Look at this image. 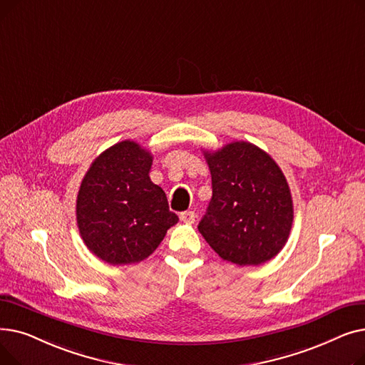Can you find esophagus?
I'll return each instance as SVG.
<instances>
[{
  "instance_id": "1",
  "label": "esophagus",
  "mask_w": 365,
  "mask_h": 365,
  "mask_svg": "<svg viewBox=\"0 0 365 365\" xmlns=\"http://www.w3.org/2000/svg\"><path fill=\"white\" fill-rule=\"evenodd\" d=\"M180 220L185 223H194L195 222V213L194 212H183L180 213Z\"/></svg>"
}]
</instances>
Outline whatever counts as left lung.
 Here are the masks:
<instances>
[{
	"label": "left lung",
	"mask_w": 365,
	"mask_h": 365,
	"mask_svg": "<svg viewBox=\"0 0 365 365\" xmlns=\"http://www.w3.org/2000/svg\"><path fill=\"white\" fill-rule=\"evenodd\" d=\"M213 197L198 225L208 245L226 262L257 266L289 240L293 200L278 164L248 142L204 150Z\"/></svg>",
	"instance_id": "1"
}]
</instances>
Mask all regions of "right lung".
Instances as JSON below:
<instances>
[{"mask_svg": "<svg viewBox=\"0 0 365 365\" xmlns=\"http://www.w3.org/2000/svg\"><path fill=\"white\" fill-rule=\"evenodd\" d=\"M150 152L133 140L96 158L76 197V223L88 250L110 264L150 256L179 222L164 190L152 183Z\"/></svg>", "mask_w": 365, "mask_h": 365, "instance_id": "obj_1", "label": "right lung"}]
</instances>
